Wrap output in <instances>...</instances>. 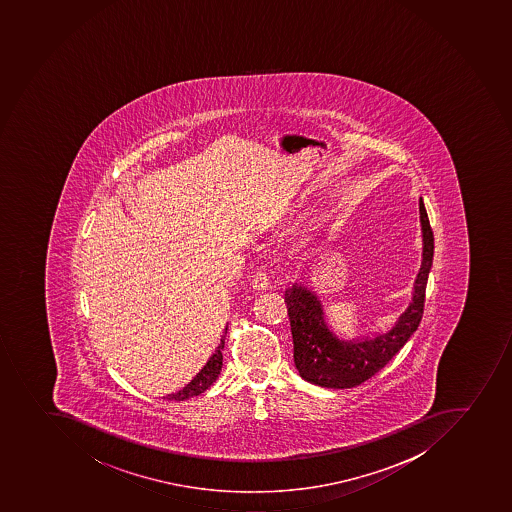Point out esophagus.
<instances>
[{"instance_id":"obj_1","label":"esophagus","mask_w":512,"mask_h":512,"mask_svg":"<svg viewBox=\"0 0 512 512\" xmlns=\"http://www.w3.org/2000/svg\"><path fill=\"white\" fill-rule=\"evenodd\" d=\"M252 286H254L255 290H267V288H268L267 273H263V272L255 273L254 278H252Z\"/></svg>"}]
</instances>
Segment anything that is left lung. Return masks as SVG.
Masks as SVG:
<instances>
[{
    "label": "left lung",
    "instance_id": "8db88e82",
    "mask_svg": "<svg viewBox=\"0 0 512 512\" xmlns=\"http://www.w3.org/2000/svg\"><path fill=\"white\" fill-rule=\"evenodd\" d=\"M420 221L423 260L415 280L413 300L389 333L361 343L339 341L324 324L321 303L310 290H306L305 286L293 285L285 291L295 366L306 382L328 389L356 387L384 369L417 331L425 308V290L435 249L433 230L423 199H420Z\"/></svg>",
    "mask_w": 512,
    "mask_h": 512
}]
</instances>
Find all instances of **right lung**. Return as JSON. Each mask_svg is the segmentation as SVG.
Masks as SVG:
<instances>
[{"label": "right lung", "mask_w": 512, "mask_h": 512, "mask_svg": "<svg viewBox=\"0 0 512 512\" xmlns=\"http://www.w3.org/2000/svg\"><path fill=\"white\" fill-rule=\"evenodd\" d=\"M222 349H224V339H221V344L217 347V351L212 354L211 359L207 361L206 366L202 367L199 374L183 390H179L176 394L168 395L166 399L178 402V400H186L189 397H194V395L202 394L204 390L209 389L216 382L219 374H221Z\"/></svg>", "instance_id": "1"}]
</instances>
